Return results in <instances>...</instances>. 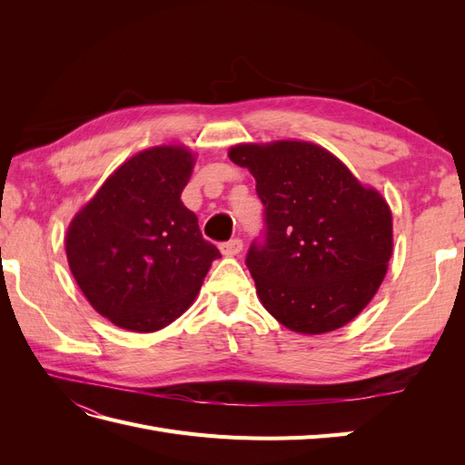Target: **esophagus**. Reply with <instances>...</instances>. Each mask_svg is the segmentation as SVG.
<instances>
[{
	"label": "esophagus",
	"instance_id": "esophagus-1",
	"mask_svg": "<svg viewBox=\"0 0 465 465\" xmlns=\"http://www.w3.org/2000/svg\"><path fill=\"white\" fill-rule=\"evenodd\" d=\"M219 250H221L223 256H229V258L236 256V254H241L242 241H241V238H232V241H229V242L219 244Z\"/></svg>",
	"mask_w": 465,
	"mask_h": 465
}]
</instances>
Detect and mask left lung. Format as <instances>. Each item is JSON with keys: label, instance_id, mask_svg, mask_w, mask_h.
Instances as JSON below:
<instances>
[{"label": "left lung", "instance_id": "8db88e82", "mask_svg": "<svg viewBox=\"0 0 465 465\" xmlns=\"http://www.w3.org/2000/svg\"><path fill=\"white\" fill-rule=\"evenodd\" d=\"M256 178L263 236L248 250L256 292L285 328L318 335L371 302L391 258V211L374 188L308 142L242 143L229 151Z\"/></svg>", "mask_w": 465, "mask_h": 465}]
</instances>
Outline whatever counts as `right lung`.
Segmentation results:
<instances>
[{"label":"right lung","mask_w":465,"mask_h":465,"mask_svg":"<svg viewBox=\"0 0 465 465\" xmlns=\"http://www.w3.org/2000/svg\"><path fill=\"white\" fill-rule=\"evenodd\" d=\"M193 154L151 147L118 166L74 217L65 254L94 311L118 328L157 331L188 311L219 250L182 203Z\"/></svg>","instance_id":"1"}]
</instances>
